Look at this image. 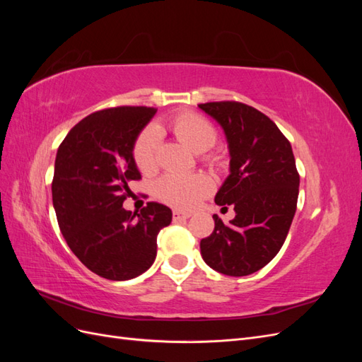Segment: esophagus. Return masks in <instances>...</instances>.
<instances>
[{
    "label": "esophagus",
    "instance_id": "obj_1",
    "mask_svg": "<svg viewBox=\"0 0 362 362\" xmlns=\"http://www.w3.org/2000/svg\"><path fill=\"white\" fill-rule=\"evenodd\" d=\"M192 214L190 213H185V211H180V210H173L172 213V218L175 222L177 221H185V218H189Z\"/></svg>",
    "mask_w": 362,
    "mask_h": 362
}]
</instances>
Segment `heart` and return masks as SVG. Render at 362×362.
Here are the masks:
<instances>
[{"label":"heart","instance_id":"b5f03b06","mask_svg":"<svg viewBox=\"0 0 362 362\" xmlns=\"http://www.w3.org/2000/svg\"><path fill=\"white\" fill-rule=\"evenodd\" d=\"M169 128L181 144L194 154H201L214 146L217 131L211 122L196 113H181L169 124ZM133 158L141 173H152L157 169V133L154 128L141 131L134 141ZM213 189V181L205 173L164 175L156 185V196L168 205L190 208Z\"/></svg>","mask_w":362,"mask_h":362}]
</instances>
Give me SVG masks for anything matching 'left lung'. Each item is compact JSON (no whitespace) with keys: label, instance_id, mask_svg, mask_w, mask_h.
<instances>
[{"label":"left lung","instance_id":"left-lung-1","mask_svg":"<svg viewBox=\"0 0 362 362\" xmlns=\"http://www.w3.org/2000/svg\"><path fill=\"white\" fill-rule=\"evenodd\" d=\"M198 107L223 128L231 157L214 202L235 211L228 225L213 216L214 231L201 240V255L218 273L246 276L269 264L287 238L299 194L293 149L276 124L254 107L237 101Z\"/></svg>","mask_w":362,"mask_h":362}]
</instances>
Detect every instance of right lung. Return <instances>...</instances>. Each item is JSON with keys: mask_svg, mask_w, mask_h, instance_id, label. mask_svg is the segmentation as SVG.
Listing matches in <instances>:
<instances>
[{"mask_svg": "<svg viewBox=\"0 0 362 362\" xmlns=\"http://www.w3.org/2000/svg\"><path fill=\"white\" fill-rule=\"evenodd\" d=\"M157 113L154 107H115L76 124L59 146L52 204L60 231L83 264L101 278L128 281L157 257V235L172 210L148 202L127 211L129 182L140 180L133 146Z\"/></svg>", "mask_w": 362, "mask_h": 362, "instance_id": "1", "label": "right lung"}]
</instances>
